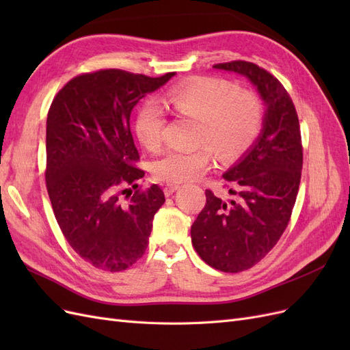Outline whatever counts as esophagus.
<instances>
[{
  "label": "esophagus",
  "mask_w": 350,
  "mask_h": 350,
  "mask_svg": "<svg viewBox=\"0 0 350 350\" xmlns=\"http://www.w3.org/2000/svg\"><path fill=\"white\" fill-rule=\"evenodd\" d=\"M178 188H179V185H176V184H169L163 188V193H165L166 197H169L171 194H174Z\"/></svg>",
  "instance_id": "1"
}]
</instances>
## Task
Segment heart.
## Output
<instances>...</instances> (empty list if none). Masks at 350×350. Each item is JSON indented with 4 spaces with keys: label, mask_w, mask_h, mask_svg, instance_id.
<instances>
[{
    "label": "heart",
    "mask_w": 350,
    "mask_h": 350,
    "mask_svg": "<svg viewBox=\"0 0 350 350\" xmlns=\"http://www.w3.org/2000/svg\"><path fill=\"white\" fill-rule=\"evenodd\" d=\"M169 108L200 122L197 144L193 152H169L153 162L157 181L181 184L203 175L211 162V150L221 159H235L257 140L261 133L264 111L257 94L237 89L221 79H201L169 92ZM165 113L154 102L143 105L135 120V134L144 149L156 152L163 142Z\"/></svg>",
    "instance_id": "heart-1"
}]
</instances>
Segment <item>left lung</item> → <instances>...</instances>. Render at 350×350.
Masks as SVG:
<instances>
[{
	"label": "left lung",
	"instance_id": "obj_1",
	"mask_svg": "<svg viewBox=\"0 0 350 350\" xmlns=\"http://www.w3.org/2000/svg\"><path fill=\"white\" fill-rule=\"evenodd\" d=\"M215 68L251 80L266 103L261 135L224 179L232 200L206 189V204L191 226L193 247L204 262L225 273L256 266L288 228L302 171L298 113L283 84L248 61H230Z\"/></svg>",
	"mask_w": 350,
	"mask_h": 350
}]
</instances>
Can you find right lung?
I'll list each match as a JSON object with an SVG mask.
<instances>
[{"instance_id": "1", "label": "right lung", "mask_w": 350, "mask_h": 350, "mask_svg": "<svg viewBox=\"0 0 350 350\" xmlns=\"http://www.w3.org/2000/svg\"><path fill=\"white\" fill-rule=\"evenodd\" d=\"M174 76L118 68L83 72L51 103L45 181L52 210L70 247L99 270L129 269L149 245L165 194L153 184L131 196L144 171L135 166L140 156L130 116L137 102ZM129 191L131 201L124 204Z\"/></svg>"}]
</instances>
